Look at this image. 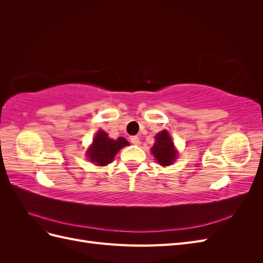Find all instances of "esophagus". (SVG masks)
Masks as SVG:
<instances>
[{
  "mask_svg": "<svg viewBox=\"0 0 263 263\" xmlns=\"http://www.w3.org/2000/svg\"><path fill=\"white\" fill-rule=\"evenodd\" d=\"M130 142L135 146H139L140 145V139H139L138 136H133V137H130Z\"/></svg>",
  "mask_w": 263,
  "mask_h": 263,
  "instance_id": "1",
  "label": "esophagus"
}]
</instances>
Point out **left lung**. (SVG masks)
Here are the masks:
<instances>
[{
    "mask_svg": "<svg viewBox=\"0 0 263 263\" xmlns=\"http://www.w3.org/2000/svg\"><path fill=\"white\" fill-rule=\"evenodd\" d=\"M155 138L156 142L154 147L151 148V154L155 156L157 162L163 166L172 164L178 157V151L174 147L168 130L163 129L162 132L158 133Z\"/></svg>",
    "mask_w": 263,
    "mask_h": 263,
    "instance_id": "8db88e82",
    "label": "left lung"
}]
</instances>
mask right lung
Returning a JSON list of instances; mask_svg holds the SVG:
<instances>
[{"label":"right lung","mask_w":263,"mask_h":263,"mask_svg":"<svg viewBox=\"0 0 263 263\" xmlns=\"http://www.w3.org/2000/svg\"><path fill=\"white\" fill-rule=\"evenodd\" d=\"M128 145L129 142L124 137L110 139L104 130L100 129L93 138L92 145L86 151V157L94 164L100 166L107 165L113 161L119 150Z\"/></svg>","instance_id":"right-lung-1"}]
</instances>
